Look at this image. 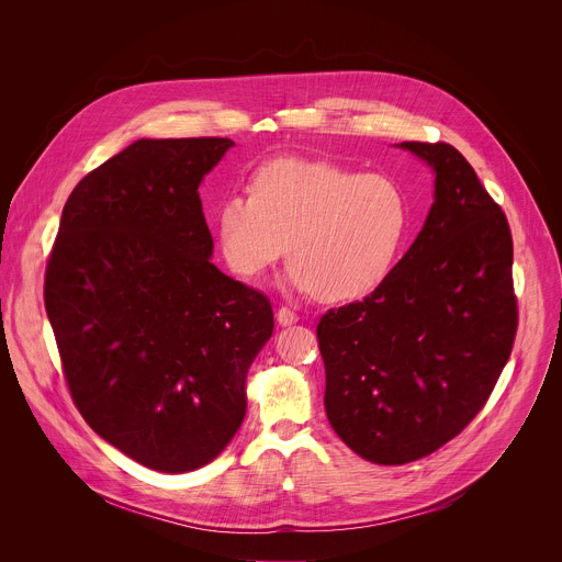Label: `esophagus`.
Instances as JSON below:
<instances>
[{
    "label": "esophagus",
    "instance_id": "1",
    "mask_svg": "<svg viewBox=\"0 0 562 562\" xmlns=\"http://www.w3.org/2000/svg\"><path fill=\"white\" fill-rule=\"evenodd\" d=\"M276 319H278L280 327H291V325L297 323V315H295L291 308H284V306H282V308H278Z\"/></svg>",
    "mask_w": 562,
    "mask_h": 562
}]
</instances>
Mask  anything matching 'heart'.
<instances>
[{
    "instance_id": "heart-1",
    "label": "heart",
    "mask_w": 562,
    "mask_h": 562,
    "mask_svg": "<svg viewBox=\"0 0 562 562\" xmlns=\"http://www.w3.org/2000/svg\"><path fill=\"white\" fill-rule=\"evenodd\" d=\"M412 224V204L389 176L327 159L276 157L215 209V243L226 267L258 278L286 249L284 286L323 302H351L391 273Z\"/></svg>"
}]
</instances>
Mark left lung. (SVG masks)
Masks as SVG:
<instances>
[{"label":"left lung","mask_w":562,"mask_h":562,"mask_svg":"<svg viewBox=\"0 0 562 562\" xmlns=\"http://www.w3.org/2000/svg\"><path fill=\"white\" fill-rule=\"evenodd\" d=\"M397 146L434 173L427 220L373 293L317 325L327 418L375 464L425 458L458 436L487 403L518 325L501 206L453 146Z\"/></svg>","instance_id":"8db88e82"}]
</instances>
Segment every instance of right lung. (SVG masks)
<instances>
[{"label": "right lung", "instance_id": "right-lung-1", "mask_svg": "<svg viewBox=\"0 0 562 562\" xmlns=\"http://www.w3.org/2000/svg\"><path fill=\"white\" fill-rule=\"evenodd\" d=\"M231 146L135 139L72 189L46 267L44 304L79 414L162 473L226 449L273 334L267 295L211 262L198 189Z\"/></svg>", "mask_w": 562, "mask_h": 562}]
</instances>
